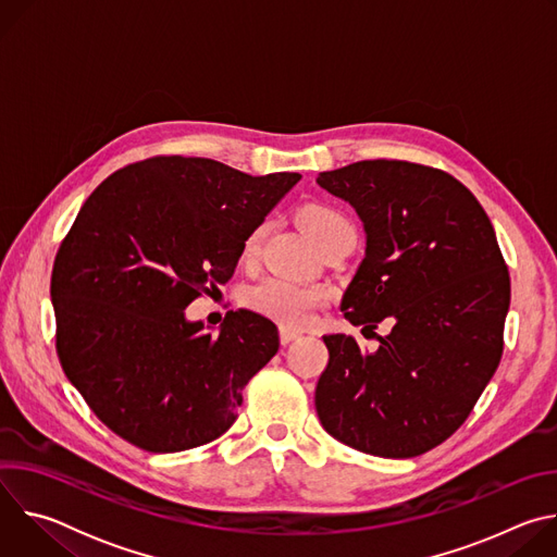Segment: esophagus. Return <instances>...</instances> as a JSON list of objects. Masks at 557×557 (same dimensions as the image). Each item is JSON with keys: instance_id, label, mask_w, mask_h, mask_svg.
Masks as SVG:
<instances>
[{"instance_id": "obj_1", "label": "esophagus", "mask_w": 557, "mask_h": 557, "mask_svg": "<svg viewBox=\"0 0 557 557\" xmlns=\"http://www.w3.org/2000/svg\"><path fill=\"white\" fill-rule=\"evenodd\" d=\"M301 333L299 331H295V329H288V326H282L280 329V342L286 346V344H290L293 339H297Z\"/></svg>"}]
</instances>
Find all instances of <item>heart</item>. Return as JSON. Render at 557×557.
I'll use <instances>...</instances> for the list:
<instances>
[{"label":"heart","instance_id":"obj_1","mask_svg":"<svg viewBox=\"0 0 557 557\" xmlns=\"http://www.w3.org/2000/svg\"><path fill=\"white\" fill-rule=\"evenodd\" d=\"M299 220L310 233L312 243L317 247L344 231H352V224L339 211L324 205H310L301 209ZM264 233H267L264 222L249 233V237L245 240L247 258H253L260 251ZM322 301H324V295L320 288L306 286L286 277H267L260 284H256L249 293V304L253 310L286 326H304L306 322H310L312 312L320 308Z\"/></svg>","mask_w":557,"mask_h":557}]
</instances>
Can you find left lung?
Listing matches in <instances>:
<instances>
[{
	"instance_id": "obj_1",
	"label": "left lung",
	"mask_w": 557,
	"mask_h": 557,
	"mask_svg": "<svg viewBox=\"0 0 557 557\" xmlns=\"http://www.w3.org/2000/svg\"><path fill=\"white\" fill-rule=\"evenodd\" d=\"M317 185L348 202L366 233L342 312L361 333L392 324L376 350L324 335L314 408L339 443L412 458L449 438L503 355L511 284L496 231L454 176L404 161H361Z\"/></svg>"
}]
</instances>
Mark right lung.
I'll list each match as a JSON object with an SVG mask.
<instances>
[{
	"label": "right lung",
	"mask_w": 557,
	"mask_h": 557,
	"mask_svg": "<svg viewBox=\"0 0 557 557\" xmlns=\"http://www.w3.org/2000/svg\"><path fill=\"white\" fill-rule=\"evenodd\" d=\"M299 178L161 156L114 172L84 202L52 267L57 352L121 438L170 454L235 423L277 329L240 308L213 331L185 308L231 280L249 233Z\"/></svg>",
	"instance_id": "add662e5"
}]
</instances>
